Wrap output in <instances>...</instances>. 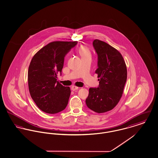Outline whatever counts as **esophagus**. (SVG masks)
<instances>
[{
    "instance_id": "obj_1",
    "label": "esophagus",
    "mask_w": 158,
    "mask_h": 158,
    "mask_svg": "<svg viewBox=\"0 0 158 158\" xmlns=\"http://www.w3.org/2000/svg\"><path fill=\"white\" fill-rule=\"evenodd\" d=\"M78 89V87L75 86V85H73V86L71 87V89H72V90H73V91H75V90H77Z\"/></svg>"
}]
</instances>
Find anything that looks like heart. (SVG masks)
<instances>
[{"label":"heart","mask_w":158,"mask_h":158,"mask_svg":"<svg viewBox=\"0 0 158 158\" xmlns=\"http://www.w3.org/2000/svg\"><path fill=\"white\" fill-rule=\"evenodd\" d=\"M78 53L82 59L91 57V52L90 49L85 45L80 46V47L78 48Z\"/></svg>","instance_id":"1"}]
</instances>
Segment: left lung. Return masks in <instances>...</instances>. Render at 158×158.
<instances>
[{
	"instance_id": "8db88e82",
	"label": "left lung",
	"mask_w": 158,
	"mask_h": 158,
	"mask_svg": "<svg viewBox=\"0 0 158 158\" xmlns=\"http://www.w3.org/2000/svg\"><path fill=\"white\" fill-rule=\"evenodd\" d=\"M98 54L99 87L90 88L85 99L89 108L98 113L113 110L118 103L127 79L126 63L120 53L107 43L95 40L93 42Z\"/></svg>"
}]
</instances>
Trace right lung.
<instances>
[{
  "mask_svg": "<svg viewBox=\"0 0 158 158\" xmlns=\"http://www.w3.org/2000/svg\"><path fill=\"white\" fill-rule=\"evenodd\" d=\"M77 41H53L42 47L31 60L28 69V85L32 99L42 111L56 114L68 105L69 87L57 81L62 72L64 57Z\"/></svg>",
  "mask_w": 158,
  "mask_h": 158,
  "instance_id": "add662e5",
  "label": "right lung"
}]
</instances>
